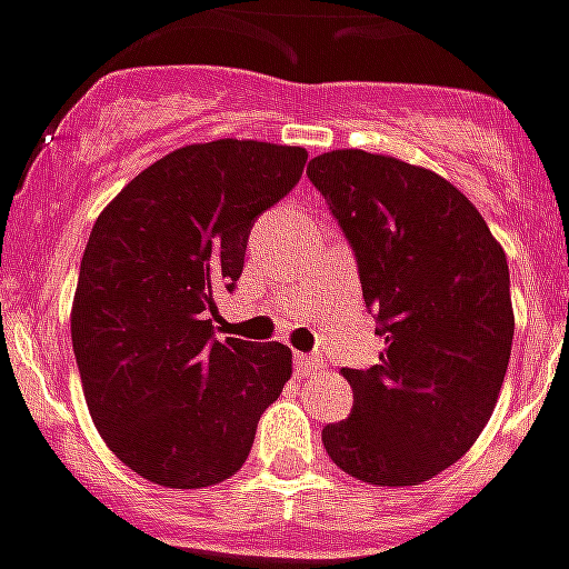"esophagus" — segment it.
I'll list each match as a JSON object with an SVG mask.
<instances>
[{"mask_svg": "<svg viewBox=\"0 0 569 569\" xmlns=\"http://www.w3.org/2000/svg\"><path fill=\"white\" fill-rule=\"evenodd\" d=\"M322 368V359L319 357H308V353H296V373L299 377H310L313 371Z\"/></svg>", "mask_w": 569, "mask_h": 569, "instance_id": "obj_1", "label": "esophagus"}]
</instances>
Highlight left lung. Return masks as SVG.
I'll return each mask as SVG.
<instances>
[{"label": "left lung", "mask_w": 569, "mask_h": 569, "mask_svg": "<svg viewBox=\"0 0 569 569\" xmlns=\"http://www.w3.org/2000/svg\"><path fill=\"white\" fill-rule=\"evenodd\" d=\"M380 319V366L342 368L353 411L322 443L351 478L417 487L460 460L501 395L516 313L503 247L455 183L391 154L308 163Z\"/></svg>", "instance_id": "1"}]
</instances>
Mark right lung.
Listing matches in <instances>:
<instances>
[{
    "instance_id": "obj_1",
    "label": "right lung",
    "mask_w": 569,
    "mask_h": 569,
    "mask_svg": "<svg viewBox=\"0 0 569 569\" xmlns=\"http://www.w3.org/2000/svg\"><path fill=\"white\" fill-rule=\"evenodd\" d=\"M302 146L221 138L146 167L82 252L71 342L97 431L140 478L203 489L244 466L293 373L281 342L216 339V296L244 270L252 221L302 178Z\"/></svg>"
}]
</instances>
